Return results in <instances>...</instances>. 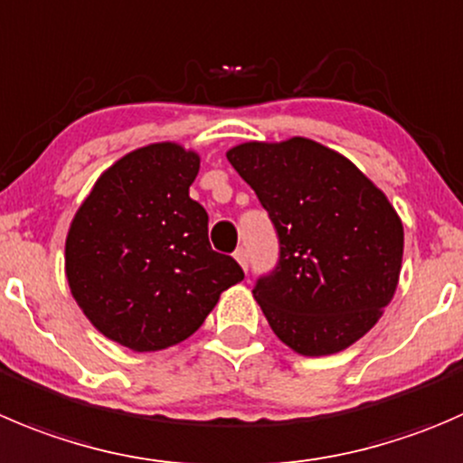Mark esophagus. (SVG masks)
Instances as JSON below:
<instances>
[{
  "label": "esophagus",
  "mask_w": 463,
  "mask_h": 463,
  "mask_svg": "<svg viewBox=\"0 0 463 463\" xmlns=\"http://www.w3.org/2000/svg\"><path fill=\"white\" fill-rule=\"evenodd\" d=\"M232 258L237 260V264H240V267L244 269V271H246V269H249V255H246L244 249H237L235 253H232Z\"/></svg>",
  "instance_id": "34e87169"
}]
</instances>
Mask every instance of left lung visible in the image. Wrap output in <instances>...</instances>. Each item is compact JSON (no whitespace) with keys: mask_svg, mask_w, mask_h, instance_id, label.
Listing matches in <instances>:
<instances>
[{"mask_svg":"<svg viewBox=\"0 0 463 463\" xmlns=\"http://www.w3.org/2000/svg\"><path fill=\"white\" fill-rule=\"evenodd\" d=\"M226 158L280 240L276 271L253 289L271 330L305 357L345 351L396 294L405 246L396 208L345 156L309 137L244 142Z\"/></svg>","mask_w":463,"mask_h":463,"instance_id":"obj_1","label":"left lung"}]
</instances>
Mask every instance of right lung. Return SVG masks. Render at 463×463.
<instances>
[{"label": "right lung", "instance_id": "1", "mask_svg": "<svg viewBox=\"0 0 463 463\" xmlns=\"http://www.w3.org/2000/svg\"><path fill=\"white\" fill-rule=\"evenodd\" d=\"M199 167V154L178 142L140 146L97 178L67 231L76 305L136 353L185 341L222 291L244 280L231 255L210 249L208 214L190 199Z\"/></svg>", "mask_w": 463, "mask_h": 463}]
</instances>
